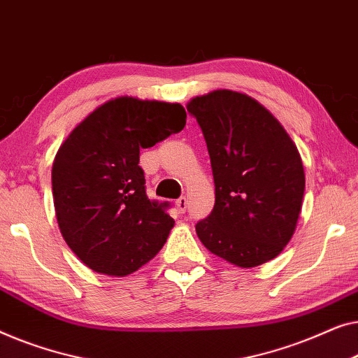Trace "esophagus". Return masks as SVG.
Wrapping results in <instances>:
<instances>
[{"instance_id":"34e87169","label":"esophagus","mask_w":358,"mask_h":358,"mask_svg":"<svg viewBox=\"0 0 358 358\" xmlns=\"http://www.w3.org/2000/svg\"><path fill=\"white\" fill-rule=\"evenodd\" d=\"M175 206H177V209L180 210V213H185L186 206H188V199H186L185 196H181V198H178L177 201H175Z\"/></svg>"}]
</instances>
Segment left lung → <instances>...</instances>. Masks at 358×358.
<instances>
[{"label":"left lung","mask_w":358,"mask_h":358,"mask_svg":"<svg viewBox=\"0 0 358 358\" xmlns=\"http://www.w3.org/2000/svg\"><path fill=\"white\" fill-rule=\"evenodd\" d=\"M186 108L203 129L215 185L213 213L196 224L199 240L243 269L274 259L294 235L303 203L295 143L246 94L217 89L193 97Z\"/></svg>","instance_id":"left-lung-1"}]
</instances>
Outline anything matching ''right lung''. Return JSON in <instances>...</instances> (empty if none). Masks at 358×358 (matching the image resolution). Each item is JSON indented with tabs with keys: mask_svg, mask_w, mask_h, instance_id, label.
I'll use <instances>...</instances> for the list:
<instances>
[{
	"mask_svg": "<svg viewBox=\"0 0 358 358\" xmlns=\"http://www.w3.org/2000/svg\"><path fill=\"white\" fill-rule=\"evenodd\" d=\"M186 124L180 103L122 97L90 112L59 145L52 188L58 227L95 273L124 278L162 250L175 220L145 196L139 150Z\"/></svg>",
	"mask_w": 358,
	"mask_h": 358,
	"instance_id": "1",
	"label": "right lung"
}]
</instances>
